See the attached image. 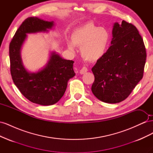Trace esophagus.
I'll return each mask as SVG.
<instances>
[{
  "mask_svg": "<svg viewBox=\"0 0 153 153\" xmlns=\"http://www.w3.org/2000/svg\"><path fill=\"white\" fill-rule=\"evenodd\" d=\"M87 71H88V69H87L86 67L84 66L83 68H82V69L80 70V73L81 74H84V73H87Z\"/></svg>",
  "mask_w": 153,
  "mask_h": 153,
  "instance_id": "1",
  "label": "esophagus"
}]
</instances>
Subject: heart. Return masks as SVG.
<instances>
[{
    "mask_svg": "<svg viewBox=\"0 0 153 153\" xmlns=\"http://www.w3.org/2000/svg\"><path fill=\"white\" fill-rule=\"evenodd\" d=\"M110 40V34L105 28L88 23L73 32L72 43H68V47L74 50V45L80 47L82 57L87 61L96 62L104 56Z\"/></svg>",
    "mask_w": 153,
    "mask_h": 153,
    "instance_id": "heart-1",
    "label": "heart"
}]
</instances>
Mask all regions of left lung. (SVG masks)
<instances>
[{
  "label": "left lung",
  "instance_id": "obj_1",
  "mask_svg": "<svg viewBox=\"0 0 153 153\" xmlns=\"http://www.w3.org/2000/svg\"><path fill=\"white\" fill-rule=\"evenodd\" d=\"M111 46L92 67V93L108 103L126 99L143 75L146 50L135 25L123 20L115 23Z\"/></svg>",
  "mask_w": 153,
  "mask_h": 153
}]
</instances>
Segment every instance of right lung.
I'll return each mask as SVG.
<instances>
[{"mask_svg":"<svg viewBox=\"0 0 153 153\" xmlns=\"http://www.w3.org/2000/svg\"><path fill=\"white\" fill-rule=\"evenodd\" d=\"M53 22L38 17H29L24 20L10 44L11 75L14 84L21 93L31 102L41 105H52L63 96L68 82L75 75L74 61L66 60L52 52L45 67L36 73H29L23 65L20 50L27 34L48 31Z\"/></svg>","mask_w":153,"mask_h":153,"instance_id":"obj_1","label":"right lung"}]
</instances>
